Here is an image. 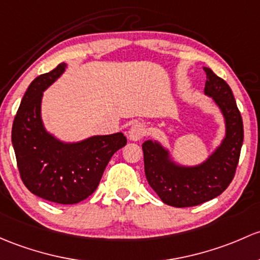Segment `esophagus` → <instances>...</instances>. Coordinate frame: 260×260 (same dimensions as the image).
<instances>
[{"mask_svg":"<svg viewBox=\"0 0 260 260\" xmlns=\"http://www.w3.org/2000/svg\"><path fill=\"white\" fill-rule=\"evenodd\" d=\"M146 132V125H144L143 123H135V124H132V127L129 128V131H128V138H129L131 141H139V139L144 137Z\"/></svg>","mask_w":260,"mask_h":260,"instance_id":"34e87169","label":"esophagus"}]
</instances>
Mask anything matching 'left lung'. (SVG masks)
<instances>
[{"mask_svg": "<svg viewBox=\"0 0 260 260\" xmlns=\"http://www.w3.org/2000/svg\"><path fill=\"white\" fill-rule=\"evenodd\" d=\"M204 93L213 98L225 119L222 144L206 162L196 167L176 165L158 142L142 144L149 185L163 203L177 208L198 206L222 194L234 178L244 137L242 116L231 87L210 68L204 67Z\"/></svg>", "mask_w": 260, "mask_h": 260, "instance_id": "obj_1", "label": "left lung"}]
</instances>
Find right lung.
<instances>
[{
    "label": "right lung",
    "instance_id": "1",
    "mask_svg": "<svg viewBox=\"0 0 260 260\" xmlns=\"http://www.w3.org/2000/svg\"><path fill=\"white\" fill-rule=\"evenodd\" d=\"M67 67L59 63L32 81L21 101L12 125V146L23 184L29 192L58 204H76L97 189L109 159L127 144L123 133L94 136L63 143L46 132L41 101Z\"/></svg>",
    "mask_w": 260,
    "mask_h": 260
}]
</instances>
